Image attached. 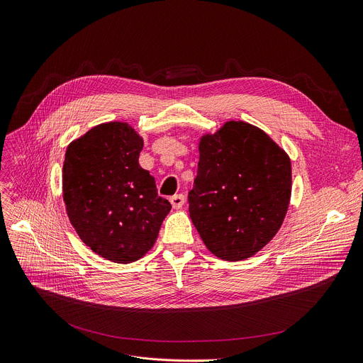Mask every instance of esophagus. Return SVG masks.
<instances>
[{"mask_svg":"<svg viewBox=\"0 0 363 363\" xmlns=\"http://www.w3.org/2000/svg\"><path fill=\"white\" fill-rule=\"evenodd\" d=\"M184 203H185V195L184 194H177V195H174L172 199H171V204L177 210L181 208L184 206Z\"/></svg>","mask_w":363,"mask_h":363,"instance_id":"obj_1","label":"esophagus"}]
</instances>
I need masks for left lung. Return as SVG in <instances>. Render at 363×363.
Returning <instances> with one entry per match:
<instances>
[{"label": "left lung", "mask_w": 363, "mask_h": 363, "mask_svg": "<svg viewBox=\"0 0 363 363\" xmlns=\"http://www.w3.org/2000/svg\"><path fill=\"white\" fill-rule=\"evenodd\" d=\"M199 172L189 217L207 249L236 262L265 247L282 225L291 200V160L263 130L227 121L199 145Z\"/></svg>", "instance_id": "8db88e82"}]
</instances>
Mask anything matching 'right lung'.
<instances>
[{"label":"right lung","instance_id":"1","mask_svg":"<svg viewBox=\"0 0 363 363\" xmlns=\"http://www.w3.org/2000/svg\"><path fill=\"white\" fill-rule=\"evenodd\" d=\"M142 149L133 127L110 121L88 130L65 153L62 188L71 224L94 253L117 263L145 256L171 211L139 164Z\"/></svg>","mask_w":363,"mask_h":363}]
</instances>
